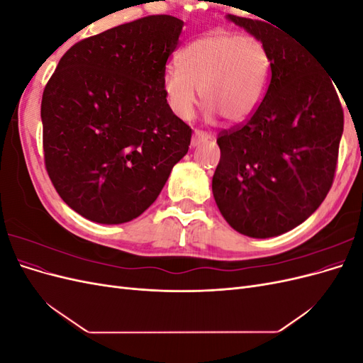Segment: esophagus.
Here are the masks:
<instances>
[{
  "instance_id": "obj_1",
  "label": "esophagus",
  "mask_w": 363,
  "mask_h": 363,
  "mask_svg": "<svg viewBox=\"0 0 363 363\" xmlns=\"http://www.w3.org/2000/svg\"><path fill=\"white\" fill-rule=\"evenodd\" d=\"M211 139V135L208 133H204V131H200L196 130L195 133L192 135V139H191V147H199L200 144H203V142Z\"/></svg>"
}]
</instances>
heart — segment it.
<instances>
[{
  "label": "heart",
  "mask_w": 363,
  "mask_h": 363,
  "mask_svg": "<svg viewBox=\"0 0 363 363\" xmlns=\"http://www.w3.org/2000/svg\"><path fill=\"white\" fill-rule=\"evenodd\" d=\"M179 65L163 72V92L172 113L189 121L200 91L206 119L221 115L233 124L257 112L272 69L269 51L259 39L232 33L192 40L179 52Z\"/></svg>",
  "instance_id": "b5f03b06"
}]
</instances>
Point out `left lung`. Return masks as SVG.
<instances>
[{"label":"left lung","mask_w":363,"mask_h":363,"mask_svg":"<svg viewBox=\"0 0 363 363\" xmlns=\"http://www.w3.org/2000/svg\"><path fill=\"white\" fill-rule=\"evenodd\" d=\"M227 19L268 48L272 69L257 112L216 139L221 159L212 192L230 227L267 239L300 225L324 201L344 112L333 79L296 39L267 19Z\"/></svg>","instance_id":"8db88e82"}]
</instances>
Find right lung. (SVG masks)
Wrapping results in <instances>:
<instances>
[{"instance_id": "obj_1", "label": "right lung", "mask_w": 363, "mask_h": 363, "mask_svg": "<svg viewBox=\"0 0 363 363\" xmlns=\"http://www.w3.org/2000/svg\"><path fill=\"white\" fill-rule=\"evenodd\" d=\"M183 24L152 15L80 40L45 86V167L60 199L89 221L144 213L189 150L192 130L163 92Z\"/></svg>"}]
</instances>
